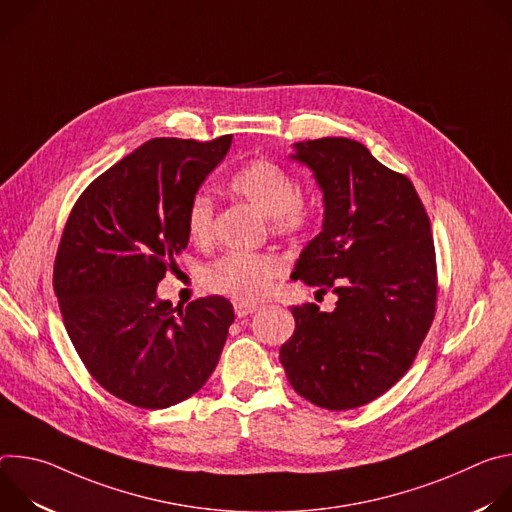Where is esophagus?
Returning <instances> with one entry per match:
<instances>
[{
    "mask_svg": "<svg viewBox=\"0 0 512 512\" xmlns=\"http://www.w3.org/2000/svg\"><path fill=\"white\" fill-rule=\"evenodd\" d=\"M257 310H259L257 304H243V302H237V304H235V314H237V318L251 316V314L257 312Z\"/></svg>",
    "mask_w": 512,
    "mask_h": 512,
    "instance_id": "1",
    "label": "esophagus"
}]
</instances>
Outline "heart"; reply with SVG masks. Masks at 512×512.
Returning <instances> with one entry per match:
<instances>
[{"mask_svg": "<svg viewBox=\"0 0 512 512\" xmlns=\"http://www.w3.org/2000/svg\"><path fill=\"white\" fill-rule=\"evenodd\" d=\"M231 190L265 216L273 218V229L281 235L306 227L308 210L304 208L298 180L285 168L269 160H257L241 168L229 182ZM188 235L194 243L206 245L212 239L214 206L204 194H196L186 214ZM283 263L271 253H227L214 261L204 275L208 289L237 302H259L269 294L273 281L281 277Z\"/></svg>", "mask_w": 512, "mask_h": 512, "instance_id": "heart-1", "label": "heart"}]
</instances>
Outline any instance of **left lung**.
<instances>
[{
  "mask_svg": "<svg viewBox=\"0 0 512 512\" xmlns=\"http://www.w3.org/2000/svg\"><path fill=\"white\" fill-rule=\"evenodd\" d=\"M324 200L322 231L302 249L291 279L332 289V312L291 308L296 330L279 348L289 385L310 403L344 411L391 389L435 312V251L413 184L367 145L322 137L291 145Z\"/></svg>",
  "mask_w": 512,
  "mask_h": 512,
  "instance_id": "left-lung-1",
  "label": "left lung"
}]
</instances>
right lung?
<instances>
[{"label": "right lung", "instance_id": "right-lung-1", "mask_svg": "<svg viewBox=\"0 0 512 512\" xmlns=\"http://www.w3.org/2000/svg\"><path fill=\"white\" fill-rule=\"evenodd\" d=\"M231 143L233 135L145 141L68 216L54 263L66 332L93 379L135 407L166 409L200 391L235 320L221 296L184 310L158 296L188 247V206Z\"/></svg>", "mask_w": 512, "mask_h": 512}]
</instances>
